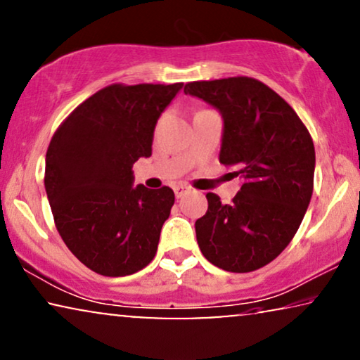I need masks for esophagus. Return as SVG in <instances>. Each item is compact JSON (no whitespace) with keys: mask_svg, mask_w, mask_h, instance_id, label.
<instances>
[{"mask_svg":"<svg viewBox=\"0 0 360 360\" xmlns=\"http://www.w3.org/2000/svg\"><path fill=\"white\" fill-rule=\"evenodd\" d=\"M174 191H175L176 198H181V196H184L186 191H188V186H186V185H176L175 188H174Z\"/></svg>","mask_w":360,"mask_h":360,"instance_id":"34e87169","label":"esophagus"}]
</instances>
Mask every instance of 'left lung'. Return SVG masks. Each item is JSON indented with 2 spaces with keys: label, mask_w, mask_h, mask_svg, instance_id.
<instances>
[{
  "label": "left lung",
  "mask_w": 360,
  "mask_h": 360,
  "mask_svg": "<svg viewBox=\"0 0 360 360\" xmlns=\"http://www.w3.org/2000/svg\"><path fill=\"white\" fill-rule=\"evenodd\" d=\"M223 116L219 162L243 186L229 205L208 193L196 219L200 250L226 272H252L277 257L302 224L313 193L314 146L293 108L249 77L186 83Z\"/></svg>",
  "instance_id": "left-lung-1"
}]
</instances>
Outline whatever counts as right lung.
Wrapping results in <instances>:
<instances>
[{
  "label": "right lung",
  "mask_w": 360,
  "mask_h": 360,
  "mask_svg": "<svg viewBox=\"0 0 360 360\" xmlns=\"http://www.w3.org/2000/svg\"><path fill=\"white\" fill-rule=\"evenodd\" d=\"M181 86L115 83L78 105L52 136L44 185L53 221L93 272L124 277L155 257L175 195L169 186H132V165L150 157L157 120Z\"/></svg>",
  "instance_id": "add662e5"
}]
</instances>
